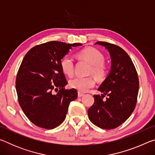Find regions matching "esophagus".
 <instances>
[{
    "mask_svg": "<svg viewBox=\"0 0 155 155\" xmlns=\"http://www.w3.org/2000/svg\"><path fill=\"white\" fill-rule=\"evenodd\" d=\"M83 95H84L83 93H81V92H80V91H78V96L79 97V98L82 97Z\"/></svg>",
    "mask_w": 155,
    "mask_h": 155,
    "instance_id": "34e87169",
    "label": "esophagus"
}]
</instances>
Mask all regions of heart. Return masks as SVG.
Instances as JSON below:
<instances>
[{"mask_svg": "<svg viewBox=\"0 0 155 155\" xmlns=\"http://www.w3.org/2000/svg\"><path fill=\"white\" fill-rule=\"evenodd\" d=\"M77 58L87 61L91 64L90 72L98 79H103L107 72V67L104 63V57L101 52L93 47H87L76 54ZM60 67L65 74L72 77L74 74V64L71 57L65 55L60 60ZM96 81L92 77H76L70 81V87L80 92H85L95 85Z\"/></svg>", "mask_w": 155, "mask_h": 155, "instance_id": "1", "label": "heart"}]
</instances>
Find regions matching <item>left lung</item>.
Listing matches in <instances>:
<instances>
[{
    "mask_svg": "<svg viewBox=\"0 0 155 155\" xmlns=\"http://www.w3.org/2000/svg\"><path fill=\"white\" fill-rule=\"evenodd\" d=\"M108 49L111 58L109 74L98 90L102 96L94 95V103L88 109V117L94 125L103 129L118 127L134 111L137 101L139 78L128 54L114 44L97 41ZM106 100L102 98L105 95Z\"/></svg>",
    "mask_w": 155,
    "mask_h": 155,
    "instance_id": "8db88e82",
    "label": "left lung"
}]
</instances>
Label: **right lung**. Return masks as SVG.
Instances as JSON below:
<instances>
[{
  "label": "right lung",
  "mask_w": 155,
  "mask_h": 155,
  "mask_svg": "<svg viewBox=\"0 0 155 155\" xmlns=\"http://www.w3.org/2000/svg\"><path fill=\"white\" fill-rule=\"evenodd\" d=\"M51 41L33 47L27 52L18 70L15 88L23 112L39 127L52 129L64 122L70 103L77 98L76 89L65 90L67 85L60 60L72 46ZM58 93L54 94V91Z\"/></svg>",
  "instance_id": "obj_1"
}]
</instances>
